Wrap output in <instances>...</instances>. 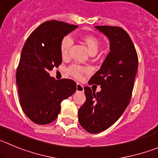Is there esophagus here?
Returning <instances> with one entry per match:
<instances>
[{"label":"esophagus","mask_w":158,"mask_h":158,"mask_svg":"<svg viewBox=\"0 0 158 158\" xmlns=\"http://www.w3.org/2000/svg\"><path fill=\"white\" fill-rule=\"evenodd\" d=\"M77 92H83L84 91V87L81 84H80V83L77 84Z\"/></svg>","instance_id":"34e87169"}]
</instances>
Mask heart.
Instances as JSON below:
<instances>
[{
	"label": "heart",
	"instance_id": "b5f03b06",
	"mask_svg": "<svg viewBox=\"0 0 158 158\" xmlns=\"http://www.w3.org/2000/svg\"><path fill=\"white\" fill-rule=\"evenodd\" d=\"M82 40L87 46L89 52L91 54H96L100 47V42L97 38L91 35H85L82 37ZM73 39L70 35H66L63 38L60 44V52L63 58H67L69 55V51L71 46L73 45ZM89 69L87 67H84L79 65H72L68 68L67 71L69 74L76 78H81L83 73L88 72Z\"/></svg>",
	"mask_w": 158,
	"mask_h": 158
}]
</instances>
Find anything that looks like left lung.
<instances>
[{
  "mask_svg": "<svg viewBox=\"0 0 158 158\" xmlns=\"http://www.w3.org/2000/svg\"><path fill=\"white\" fill-rule=\"evenodd\" d=\"M110 41V52L100 69L89 80L100 85L95 93L84 88L86 100L79 108L78 120L92 134L105 131L118 120L130 103L139 59L127 32L119 27L95 26Z\"/></svg>",
  "mask_w": 158,
  "mask_h": 158,
  "instance_id": "left-lung-1",
  "label": "left lung"
}]
</instances>
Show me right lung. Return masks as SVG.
<instances>
[{
	"instance_id": "1",
	"label": "right lung",
	"mask_w": 158,
	"mask_h": 158,
	"mask_svg": "<svg viewBox=\"0 0 158 158\" xmlns=\"http://www.w3.org/2000/svg\"><path fill=\"white\" fill-rule=\"evenodd\" d=\"M77 27L58 20L46 21L26 40L16 69V84L19 104L32 122L44 125L55 120L62 100L76 92V82L55 80L49 71L62 63L61 41Z\"/></svg>"
}]
</instances>
